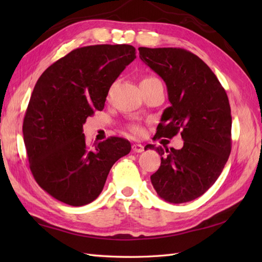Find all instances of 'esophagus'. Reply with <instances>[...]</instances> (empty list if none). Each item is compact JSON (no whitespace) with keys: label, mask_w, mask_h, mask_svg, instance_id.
Returning <instances> with one entry per match:
<instances>
[{"label":"esophagus","mask_w":262,"mask_h":262,"mask_svg":"<svg viewBox=\"0 0 262 262\" xmlns=\"http://www.w3.org/2000/svg\"><path fill=\"white\" fill-rule=\"evenodd\" d=\"M133 151L135 153H142L144 151V145H142V144H133Z\"/></svg>","instance_id":"34e87169"}]
</instances>
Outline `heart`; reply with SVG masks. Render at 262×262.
Instances as JSON below:
<instances>
[{"mask_svg": "<svg viewBox=\"0 0 262 262\" xmlns=\"http://www.w3.org/2000/svg\"><path fill=\"white\" fill-rule=\"evenodd\" d=\"M145 79H149V77H145ZM145 79H144V80H145ZM129 129H130V132L133 133V134H135V135H140L141 133H142L141 127L138 126V125H136V124L130 125L129 126Z\"/></svg>", "mask_w": 262, "mask_h": 262, "instance_id": "1", "label": "heart"}]
</instances>
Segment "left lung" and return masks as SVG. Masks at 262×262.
I'll return each instance as SVG.
<instances>
[{
  "label": "left lung",
  "instance_id": "left-lung-1",
  "mask_svg": "<svg viewBox=\"0 0 262 262\" xmlns=\"http://www.w3.org/2000/svg\"><path fill=\"white\" fill-rule=\"evenodd\" d=\"M140 57L162 77L170 107L164 109L154 138L180 132L183 146L154 147L161 155L151 181L165 202L182 204L202 196L220 177L231 153L229 98L216 75L196 55L182 48L140 47Z\"/></svg>",
  "mask_w": 262,
  "mask_h": 262
}]
</instances>
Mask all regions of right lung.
I'll list each match as a JSON object with an SVG mask.
<instances>
[{"mask_svg":"<svg viewBox=\"0 0 262 262\" xmlns=\"http://www.w3.org/2000/svg\"><path fill=\"white\" fill-rule=\"evenodd\" d=\"M135 54L130 45L76 48L38 79L25 115L24 141L33 178L59 202H93L111 166L130 152V143L121 137L89 145L83 124L103 109L111 84Z\"/></svg>","mask_w":262,"mask_h":262,"instance_id":"obj_1","label":"right lung"}]
</instances>
